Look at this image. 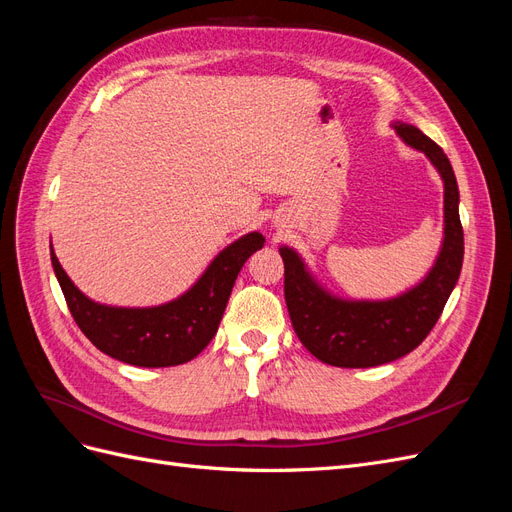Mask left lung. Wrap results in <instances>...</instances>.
Wrapping results in <instances>:
<instances>
[{
  "label": "left lung",
  "instance_id": "obj_1",
  "mask_svg": "<svg viewBox=\"0 0 512 512\" xmlns=\"http://www.w3.org/2000/svg\"><path fill=\"white\" fill-rule=\"evenodd\" d=\"M406 145L423 151L444 183V239L429 273L410 290L384 301L335 297L309 273L303 258L288 245L284 260V297L292 327L316 359L335 367H376L412 352L436 327L459 280L463 262V228L459 188L446 153L416 126L395 121Z\"/></svg>",
  "mask_w": 512,
  "mask_h": 512
}]
</instances>
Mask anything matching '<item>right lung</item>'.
<instances>
[{"label":"right lung","instance_id":"obj_1","mask_svg":"<svg viewBox=\"0 0 512 512\" xmlns=\"http://www.w3.org/2000/svg\"><path fill=\"white\" fill-rule=\"evenodd\" d=\"M265 245L260 232L243 235L213 258L198 282L175 301L156 307H113L91 301L51 262L72 318L104 354L136 367H173L192 361L218 333L220 320L245 260Z\"/></svg>","mask_w":512,"mask_h":512}]
</instances>
